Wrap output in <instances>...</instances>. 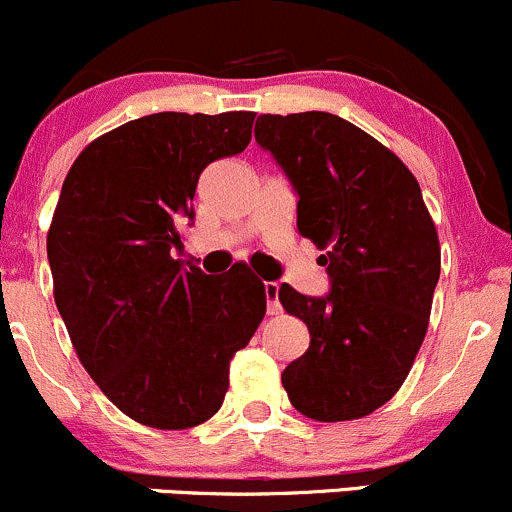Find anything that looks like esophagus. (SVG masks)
<instances>
[{
	"mask_svg": "<svg viewBox=\"0 0 512 512\" xmlns=\"http://www.w3.org/2000/svg\"><path fill=\"white\" fill-rule=\"evenodd\" d=\"M277 292H280V285L277 282H265V299H267V314H280V299H277Z\"/></svg>",
	"mask_w": 512,
	"mask_h": 512,
	"instance_id": "1",
	"label": "esophagus"
}]
</instances>
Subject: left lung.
Here are the masks:
<instances>
[{
    "label": "left lung",
    "instance_id": "8db88e82",
    "mask_svg": "<svg viewBox=\"0 0 512 512\" xmlns=\"http://www.w3.org/2000/svg\"><path fill=\"white\" fill-rule=\"evenodd\" d=\"M255 141L297 195V230L327 247V294L277 292L309 329V349L282 371V386L314 421L371 414L411 371L441 275L421 188L389 148L327 111L267 113Z\"/></svg>",
    "mask_w": 512,
    "mask_h": 512
}]
</instances>
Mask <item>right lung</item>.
<instances>
[{
	"label": "right lung",
	"mask_w": 512,
	"mask_h": 512,
	"mask_svg": "<svg viewBox=\"0 0 512 512\" xmlns=\"http://www.w3.org/2000/svg\"><path fill=\"white\" fill-rule=\"evenodd\" d=\"M255 113H151L74 160L46 237L54 299L81 364L133 421L190 428L223 406L230 361L265 317V285L185 267L180 230L213 160L237 156Z\"/></svg>",
	"instance_id": "right-lung-1"
}]
</instances>
